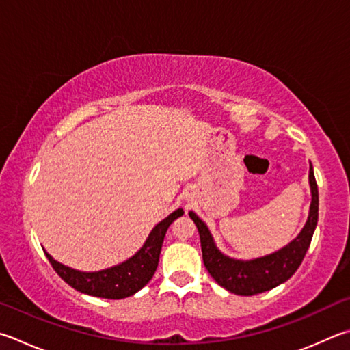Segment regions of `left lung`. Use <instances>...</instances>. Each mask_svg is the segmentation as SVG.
<instances>
[{
  "label": "left lung",
  "mask_w": 350,
  "mask_h": 350,
  "mask_svg": "<svg viewBox=\"0 0 350 350\" xmlns=\"http://www.w3.org/2000/svg\"><path fill=\"white\" fill-rule=\"evenodd\" d=\"M309 185L312 200H310L309 215L303 230L288 245L263 257L240 260L225 256L215 245L213 234L209 232L205 221L196 213H188L199 231L203 265L209 275L221 288L237 295H256L275 288L295 274L306 256L317 221H319V188H317L312 165L309 168Z\"/></svg>",
  "instance_id": "left-lung-1"
}]
</instances>
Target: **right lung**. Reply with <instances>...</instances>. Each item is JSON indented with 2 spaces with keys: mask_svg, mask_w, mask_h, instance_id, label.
<instances>
[{
  "mask_svg": "<svg viewBox=\"0 0 350 350\" xmlns=\"http://www.w3.org/2000/svg\"><path fill=\"white\" fill-rule=\"evenodd\" d=\"M180 215H183V209H176L151 230L145 243L135 256L126 258L122 263L100 271L84 272L73 269L55 260L46 250H44V254L49 258L50 265L53 266L56 274L73 289L92 297L120 300V298L135 295L153 278L159 265L165 234H167L170 225Z\"/></svg>",
  "mask_w": 350,
  "mask_h": 350,
  "instance_id": "obj_1",
  "label": "right lung"
}]
</instances>
